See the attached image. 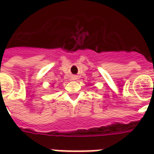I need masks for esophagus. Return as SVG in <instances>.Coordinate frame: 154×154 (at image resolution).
Here are the masks:
<instances>
[{"label":"esophagus","mask_w":154,"mask_h":154,"mask_svg":"<svg viewBox=\"0 0 154 154\" xmlns=\"http://www.w3.org/2000/svg\"><path fill=\"white\" fill-rule=\"evenodd\" d=\"M72 80H77V76H73V77H72Z\"/></svg>","instance_id":"obj_1"}]
</instances>
